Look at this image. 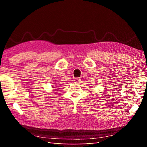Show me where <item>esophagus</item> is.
<instances>
[{
  "label": "esophagus",
  "instance_id": "esophagus-1",
  "mask_svg": "<svg viewBox=\"0 0 147 147\" xmlns=\"http://www.w3.org/2000/svg\"><path fill=\"white\" fill-rule=\"evenodd\" d=\"M80 82H81V79L80 78H77L74 80V83H80Z\"/></svg>",
  "mask_w": 147,
  "mask_h": 147
}]
</instances>
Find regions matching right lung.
I'll return each mask as SVG.
<instances>
[{
  "label": "right lung",
  "mask_w": 147,
  "mask_h": 147,
  "mask_svg": "<svg viewBox=\"0 0 147 147\" xmlns=\"http://www.w3.org/2000/svg\"><path fill=\"white\" fill-rule=\"evenodd\" d=\"M53 88H54V87H53ZM55 90H56V89H55Z\"/></svg>",
  "instance_id": "add662e5"
}]
</instances>
